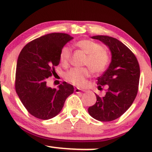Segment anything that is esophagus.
<instances>
[{
    "instance_id": "1",
    "label": "esophagus",
    "mask_w": 152,
    "mask_h": 152,
    "mask_svg": "<svg viewBox=\"0 0 152 152\" xmlns=\"http://www.w3.org/2000/svg\"><path fill=\"white\" fill-rule=\"evenodd\" d=\"M75 92L76 93H82V90L80 89H79V88H75Z\"/></svg>"
}]
</instances>
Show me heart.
<instances>
[{
    "instance_id": "obj_1",
    "label": "heart",
    "mask_w": 152,
    "mask_h": 152,
    "mask_svg": "<svg viewBox=\"0 0 152 152\" xmlns=\"http://www.w3.org/2000/svg\"><path fill=\"white\" fill-rule=\"evenodd\" d=\"M75 47L80 49L87 54L84 64L89 67L94 73H101L106 69L110 63V57L100 44L88 39L77 42ZM72 49L65 45L59 52V59L63 65H67L71 57ZM86 67H74L67 71L65 79L77 86L83 87L91 75V70Z\"/></svg>"
}]
</instances>
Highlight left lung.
<instances>
[{
	"instance_id": "obj_1",
	"label": "left lung",
	"mask_w": 152,
	"mask_h": 152,
	"mask_svg": "<svg viewBox=\"0 0 152 152\" xmlns=\"http://www.w3.org/2000/svg\"><path fill=\"white\" fill-rule=\"evenodd\" d=\"M92 38L108 46L112 59L106 71L97 79L98 88L108 85L105 96L96 95V103L88 108V113L100 121H111L121 116L135 100L140 68L134 54L119 40L108 36Z\"/></svg>"
}]
</instances>
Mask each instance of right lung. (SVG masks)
<instances>
[{
    "label": "right lung",
    "mask_w": 152,
    "mask_h": 152,
    "mask_svg": "<svg viewBox=\"0 0 152 152\" xmlns=\"http://www.w3.org/2000/svg\"><path fill=\"white\" fill-rule=\"evenodd\" d=\"M67 34L52 33L26 44L16 64L15 89L22 104L31 115L48 120L61 111L74 88L66 82L59 88H49L47 81L59 64L61 49L72 39Z\"/></svg>",
    "instance_id": "add662e5"
}]
</instances>
